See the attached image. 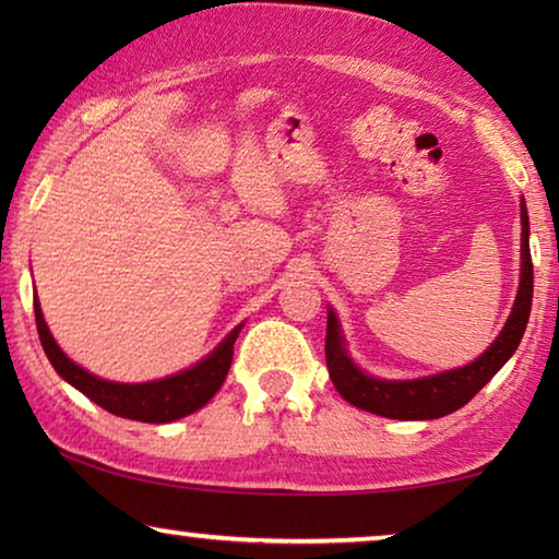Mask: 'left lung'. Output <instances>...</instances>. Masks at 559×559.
<instances>
[{
	"label": "left lung",
	"instance_id": "left-lung-1",
	"mask_svg": "<svg viewBox=\"0 0 559 559\" xmlns=\"http://www.w3.org/2000/svg\"><path fill=\"white\" fill-rule=\"evenodd\" d=\"M520 222H523V236H520V257H523V261H520V288L513 302V313H510L506 328L500 330V335L484 355L473 359L471 365L459 367V370L421 377V380H377L372 374H365L347 357L337 316L333 310H328L325 359L330 380H333L340 396L353 406H359V409L372 412L377 416L412 421L447 416L461 409L463 404H468L473 396L484 390L518 349L527 328L530 306H533V259H530V226L525 202L520 204Z\"/></svg>",
	"mask_w": 559,
	"mask_h": 559
}]
</instances>
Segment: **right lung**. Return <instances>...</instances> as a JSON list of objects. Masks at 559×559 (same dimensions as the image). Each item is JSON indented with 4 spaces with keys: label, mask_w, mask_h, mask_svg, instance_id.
I'll return each instance as SVG.
<instances>
[{
    "label": "right lung",
    "mask_w": 559,
    "mask_h": 559,
    "mask_svg": "<svg viewBox=\"0 0 559 559\" xmlns=\"http://www.w3.org/2000/svg\"><path fill=\"white\" fill-rule=\"evenodd\" d=\"M34 313H36V330H39V340L46 357L53 365L66 382L75 390L83 392L91 402H96L103 409L122 416V419H135L147 424H167L182 416L192 414L212 400L224 384L226 374H229L231 357H234V343L239 337L241 325H236L229 335H226L219 345H216L210 357L197 362L189 370L165 377L157 382H143V384H120L108 382L100 377L83 370L63 355V349L56 345L53 335L46 325L39 300L34 298Z\"/></svg>",
    "instance_id": "1"
}]
</instances>
